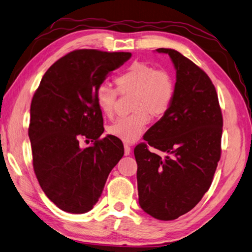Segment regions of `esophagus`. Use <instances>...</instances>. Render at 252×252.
I'll return each instance as SVG.
<instances>
[{
  "label": "esophagus",
  "mask_w": 252,
  "mask_h": 252,
  "mask_svg": "<svg viewBox=\"0 0 252 252\" xmlns=\"http://www.w3.org/2000/svg\"><path fill=\"white\" fill-rule=\"evenodd\" d=\"M130 154H131V147L129 145H126V144H125V155L126 156H129Z\"/></svg>",
  "instance_id": "obj_1"
}]
</instances>
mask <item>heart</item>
I'll return each mask as SVG.
<instances>
[{
  "mask_svg": "<svg viewBox=\"0 0 252 252\" xmlns=\"http://www.w3.org/2000/svg\"><path fill=\"white\" fill-rule=\"evenodd\" d=\"M117 90L101 84L96 90L95 98L98 109L107 118L114 116L118 92L133 94L132 110L127 117H121L107 127V132L125 143H134L145 132L149 114L160 118L167 114L174 98L175 88L172 77L167 71L145 63L135 62L115 80Z\"/></svg>",
  "mask_w": 252,
  "mask_h": 252,
  "instance_id": "obj_1",
  "label": "heart"
}]
</instances>
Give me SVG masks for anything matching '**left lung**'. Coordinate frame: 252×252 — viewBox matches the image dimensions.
<instances>
[{"instance_id": "1", "label": "left lung", "mask_w": 252, "mask_h": 252, "mask_svg": "<svg viewBox=\"0 0 252 252\" xmlns=\"http://www.w3.org/2000/svg\"><path fill=\"white\" fill-rule=\"evenodd\" d=\"M168 54L176 70L174 98L167 114L134 148L138 202L149 216L175 220L190 211L209 189L221 157L223 118L208 74L175 50ZM167 154L164 158L148 145Z\"/></svg>"}]
</instances>
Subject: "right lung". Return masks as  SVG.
<instances>
[{"mask_svg":"<svg viewBox=\"0 0 252 252\" xmlns=\"http://www.w3.org/2000/svg\"><path fill=\"white\" fill-rule=\"evenodd\" d=\"M131 56L97 50L68 53L47 69L32 97L28 134L33 170L42 190L63 211H90L125 154L119 138H99L104 121L95 93ZM80 138L94 144L81 149Z\"/></svg>","mask_w":252,"mask_h":252,"instance_id":"add662e5","label":"right lung"}]
</instances>
